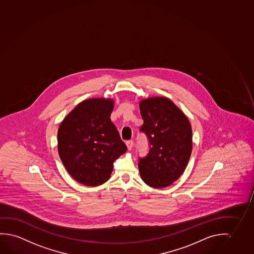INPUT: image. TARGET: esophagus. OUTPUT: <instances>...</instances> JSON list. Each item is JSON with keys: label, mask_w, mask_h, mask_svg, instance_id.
Here are the masks:
<instances>
[{"label": "esophagus", "mask_w": 254, "mask_h": 254, "mask_svg": "<svg viewBox=\"0 0 254 254\" xmlns=\"http://www.w3.org/2000/svg\"><path fill=\"white\" fill-rule=\"evenodd\" d=\"M126 145H127V147H128V149L131 150V148H132L133 146V141H127V142H126Z\"/></svg>", "instance_id": "esophagus-1"}]
</instances>
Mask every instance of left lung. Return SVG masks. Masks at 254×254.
Returning a JSON list of instances; mask_svg holds the SVG:
<instances>
[{"label":"left lung","instance_id":"8db88e82","mask_svg":"<svg viewBox=\"0 0 254 254\" xmlns=\"http://www.w3.org/2000/svg\"><path fill=\"white\" fill-rule=\"evenodd\" d=\"M144 124L140 131L150 143L149 152L139 158L142 180L153 188H164L186 170L192 150V130L188 118L166 97L139 102Z\"/></svg>","mask_w":254,"mask_h":254}]
</instances>
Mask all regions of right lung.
Masks as SVG:
<instances>
[{
  "mask_svg": "<svg viewBox=\"0 0 254 254\" xmlns=\"http://www.w3.org/2000/svg\"><path fill=\"white\" fill-rule=\"evenodd\" d=\"M113 109L111 99H88L77 104L59 126L61 161L82 185L98 186L108 181L114 161L127 150L110 119Z\"/></svg>",
  "mask_w": 254,
  "mask_h": 254,
  "instance_id": "1",
  "label": "right lung"
}]
</instances>
